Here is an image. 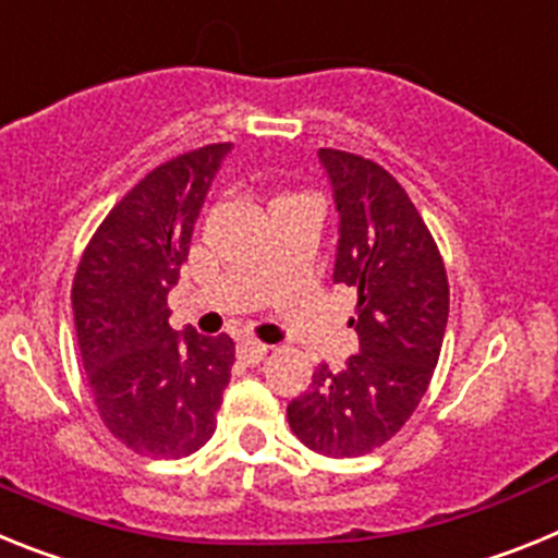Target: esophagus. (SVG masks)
Masks as SVG:
<instances>
[{
  "label": "esophagus",
  "instance_id": "34e87169",
  "mask_svg": "<svg viewBox=\"0 0 558 558\" xmlns=\"http://www.w3.org/2000/svg\"><path fill=\"white\" fill-rule=\"evenodd\" d=\"M236 354H240V360H245V363H259V360L268 354V347L265 343H256V340H243L240 347H236Z\"/></svg>",
  "mask_w": 558,
  "mask_h": 558
}]
</instances>
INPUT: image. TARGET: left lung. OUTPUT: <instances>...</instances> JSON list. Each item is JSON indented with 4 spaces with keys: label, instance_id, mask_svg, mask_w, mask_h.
Here are the masks:
<instances>
[{
    "label": "left lung",
    "instance_id": "left-lung-1",
    "mask_svg": "<svg viewBox=\"0 0 558 558\" xmlns=\"http://www.w3.org/2000/svg\"><path fill=\"white\" fill-rule=\"evenodd\" d=\"M338 209V284L357 290L349 327L360 352L343 372L315 368L288 405L290 430L310 450L357 458L405 425L430 386L450 315L447 270L425 220L391 172L347 150L322 147Z\"/></svg>",
    "mask_w": 558,
    "mask_h": 558
}]
</instances>
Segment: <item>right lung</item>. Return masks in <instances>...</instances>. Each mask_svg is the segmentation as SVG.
Here are the masks:
<instances>
[{
  "instance_id": "1",
  "label": "right lung",
  "mask_w": 558,
  "mask_h": 558,
  "mask_svg": "<svg viewBox=\"0 0 558 558\" xmlns=\"http://www.w3.org/2000/svg\"><path fill=\"white\" fill-rule=\"evenodd\" d=\"M229 153L231 145H206L147 172L77 265L72 313L88 388L113 438L140 456L184 458L218 427L234 340L175 332L167 293Z\"/></svg>"
}]
</instances>
